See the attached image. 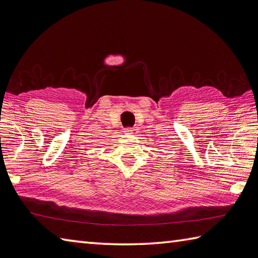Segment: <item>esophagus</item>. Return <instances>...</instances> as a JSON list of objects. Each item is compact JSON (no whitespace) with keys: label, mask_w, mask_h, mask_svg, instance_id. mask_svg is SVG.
I'll return each mask as SVG.
<instances>
[{"label":"esophagus","mask_w":258,"mask_h":258,"mask_svg":"<svg viewBox=\"0 0 258 258\" xmlns=\"http://www.w3.org/2000/svg\"><path fill=\"white\" fill-rule=\"evenodd\" d=\"M125 132L127 133V134H136L138 132V130L134 128V127L133 128H126Z\"/></svg>","instance_id":"esophagus-1"}]
</instances>
